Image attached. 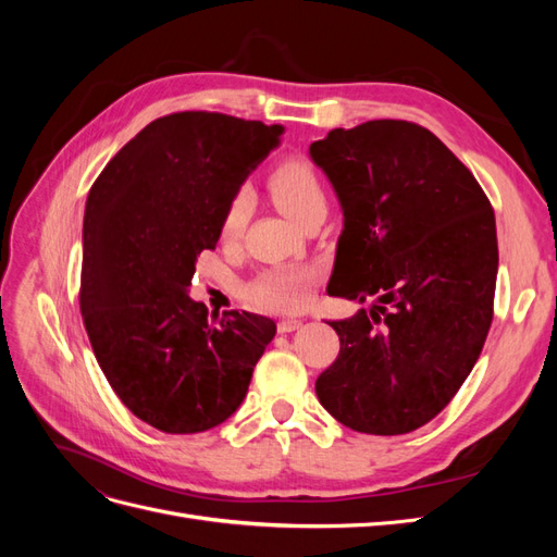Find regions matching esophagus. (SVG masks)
Wrapping results in <instances>:
<instances>
[{
	"instance_id": "1",
	"label": "esophagus",
	"mask_w": 557,
	"mask_h": 557,
	"mask_svg": "<svg viewBox=\"0 0 557 557\" xmlns=\"http://www.w3.org/2000/svg\"><path fill=\"white\" fill-rule=\"evenodd\" d=\"M278 332L281 334H285V332H295L297 327H301V320L299 318H283V320H278Z\"/></svg>"
}]
</instances>
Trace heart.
I'll return each mask as SVG.
<instances>
[{
	"label": "heart",
	"mask_w": 557,
	"mask_h": 557,
	"mask_svg": "<svg viewBox=\"0 0 557 557\" xmlns=\"http://www.w3.org/2000/svg\"><path fill=\"white\" fill-rule=\"evenodd\" d=\"M267 188L274 205L299 225L313 211L327 207L323 183H320L313 166L301 158H285L274 164V170L267 174ZM250 193L244 188L227 199L221 225H218L223 242L234 244L244 237L250 221ZM313 278L315 272L311 267H276L248 283L244 297L252 307L260 309L297 311L307 305Z\"/></svg>",
	"instance_id": "heart-1"
}]
</instances>
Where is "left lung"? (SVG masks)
Segmentation results:
<instances>
[{"mask_svg": "<svg viewBox=\"0 0 557 557\" xmlns=\"http://www.w3.org/2000/svg\"><path fill=\"white\" fill-rule=\"evenodd\" d=\"M344 209L327 293L376 305L330 323L339 356L320 404L364 434H407L442 413L493 323L495 213L479 181L425 127L369 121L313 141Z\"/></svg>", "mask_w": 557, "mask_h": 557, "instance_id": "left-lung-1", "label": "left lung"}]
</instances>
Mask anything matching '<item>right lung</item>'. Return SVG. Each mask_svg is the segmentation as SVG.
<instances>
[{
  "instance_id": "1",
  "label": "right lung",
  "mask_w": 557,
  "mask_h": 557,
  "mask_svg": "<svg viewBox=\"0 0 557 557\" xmlns=\"http://www.w3.org/2000/svg\"><path fill=\"white\" fill-rule=\"evenodd\" d=\"M283 127L181 111L146 125L92 183L83 218L81 315L113 393L144 423L197 434L239 409L276 325L209 318L188 297L227 199Z\"/></svg>"
}]
</instances>
